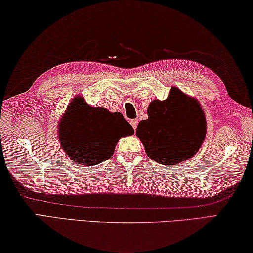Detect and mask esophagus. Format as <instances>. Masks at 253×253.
<instances>
[{
	"instance_id": "34e87169",
	"label": "esophagus",
	"mask_w": 253,
	"mask_h": 253,
	"mask_svg": "<svg viewBox=\"0 0 253 253\" xmlns=\"http://www.w3.org/2000/svg\"><path fill=\"white\" fill-rule=\"evenodd\" d=\"M130 123H131L132 127H133V129L135 130V129H136V126H138V120H131Z\"/></svg>"
}]
</instances>
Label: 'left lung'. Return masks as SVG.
Here are the masks:
<instances>
[{
    "label": "left lung",
    "instance_id": "1",
    "mask_svg": "<svg viewBox=\"0 0 253 253\" xmlns=\"http://www.w3.org/2000/svg\"><path fill=\"white\" fill-rule=\"evenodd\" d=\"M135 134L145 153L163 166L190 160L200 150L207 134L205 110L196 97L171 86L167 100H153Z\"/></svg>",
    "mask_w": 253,
    "mask_h": 253
}]
</instances>
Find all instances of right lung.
<instances>
[{
    "mask_svg": "<svg viewBox=\"0 0 253 253\" xmlns=\"http://www.w3.org/2000/svg\"><path fill=\"white\" fill-rule=\"evenodd\" d=\"M57 126L66 156L79 165L90 167L108 160L119 140L134 133L121 113L92 108L80 95L70 102Z\"/></svg>",
    "mask_w": 253,
    "mask_h": 253,
    "instance_id": "1",
    "label": "right lung"
}]
</instances>
